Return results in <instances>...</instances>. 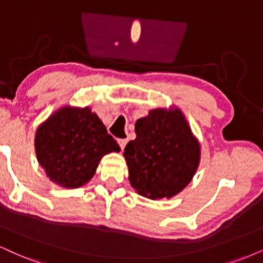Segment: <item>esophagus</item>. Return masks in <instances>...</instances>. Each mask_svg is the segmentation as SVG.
I'll list each match as a JSON object with an SVG mask.
<instances>
[{
  "mask_svg": "<svg viewBox=\"0 0 263 263\" xmlns=\"http://www.w3.org/2000/svg\"><path fill=\"white\" fill-rule=\"evenodd\" d=\"M126 142H128V140H126V139H119V140H118V144H119V146H121L122 150L125 147Z\"/></svg>",
  "mask_w": 263,
  "mask_h": 263,
  "instance_id": "esophagus-1",
  "label": "esophagus"
}]
</instances>
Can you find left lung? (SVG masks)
<instances>
[{
    "mask_svg": "<svg viewBox=\"0 0 263 263\" xmlns=\"http://www.w3.org/2000/svg\"><path fill=\"white\" fill-rule=\"evenodd\" d=\"M124 148L129 181L139 195L171 199L190 183L200 163V142L178 107L155 108L135 123Z\"/></svg>",
    "mask_w": 263,
    "mask_h": 263,
    "instance_id": "8db88e82",
    "label": "left lung"
}]
</instances>
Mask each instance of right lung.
<instances>
[{"label":"right lung","mask_w":263,"mask_h":263,"mask_svg":"<svg viewBox=\"0 0 263 263\" xmlns=\"http://www.w3.org/2000/svg\"><path fill=\"white\" fill-rule=\"evenodd\" d=\"M121 147L90 107L63 106L39 125L35 152L39 164L57 185L76 189L95 176L101 158Z\"/></svg>","instance_id":"right-lung-1"}]
</instances>
